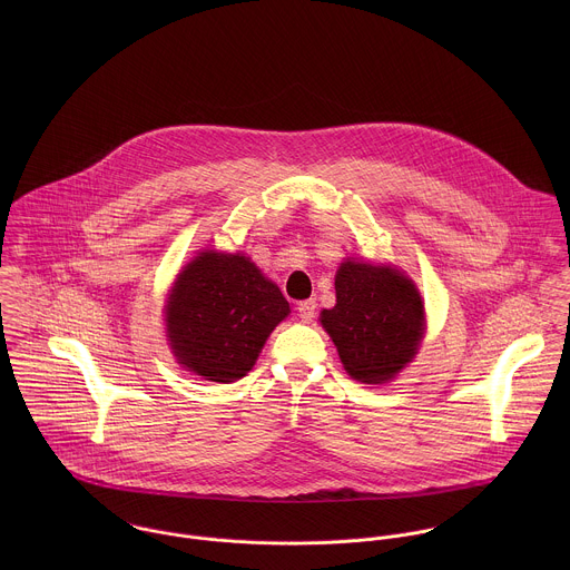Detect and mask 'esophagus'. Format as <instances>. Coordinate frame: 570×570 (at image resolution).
Listing matches in <instances>:
<instances>
[{"label":"esophagus","mask_w":570,"mask_h":570,"mask_svg":"<svg viewBox=\"0 0 570 570\" xmlns=\"http://www.w3.org/2000/svg\"><path fill=\"white\" fill-rule=\"evenodd\" d=\"M316 309H318L316 298H309V301L298 303V316L303 318V323H312V321L316 318Z\"/></svg>","instance_id":"esophagus-1"}]
</instances>
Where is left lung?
I'll list each match as a JSON object with an SVG mask.
<instances>
[{
  "mask_svg": "<svg viewBox=\"0 0 570 570\" xmlns=\"http://www.w3.org/2000/svg\"><path fill=\"white\" fill-rule=\"evenodd\" d=\"M321 323L353 380L384 384L416 353L423 303L402 272L346 261L335 274V307Z\"/></svg>",
  "mask_w": 570,
  "mask_h": 570,
  "instance_id": "8db88e82",
  "label": "left lung"
}]
</instances>
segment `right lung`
I'll return each mask as SVG.
<instances>
[{"instance_id":"add662e5","label":"right lung","mask_w":570,"mask_h":570,"mask_svg":"<svg viewBox=\"0 0 570 570\" xmlns=\"http://www.w3.org/2000/svg\"><path fill=\"white\" fill-rule=\"evenodd\" d=\"M289 303L239 254L202 252L177 276L166 305L170 346L188 371L210 382H237L254 366Z\"/></svg>"}]
</instances>
